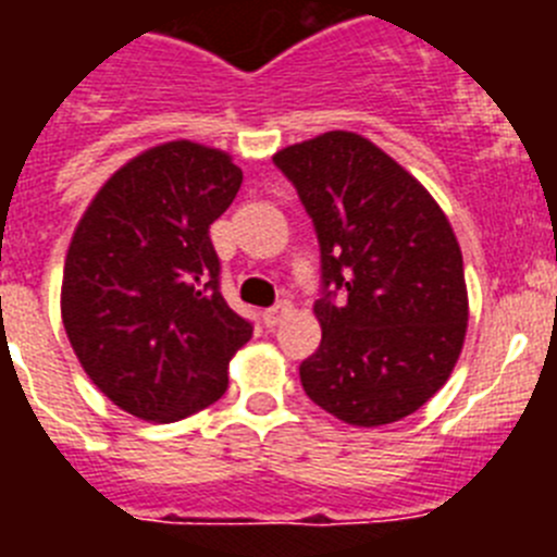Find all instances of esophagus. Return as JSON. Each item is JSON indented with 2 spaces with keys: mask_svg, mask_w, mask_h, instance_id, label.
Instances as JSON below:
<instances>
[{
  "mask_svg": "<svg viewBox=\"0 0 557 557\" xmlns=\"http://www.w3.org/2000/svg\"><path fill=\"white\" fill-rule=\"evenodd\" d=\"M293 312V307H289L287 301H282V304H275V307H270V309H264V314H262V321H264V326L268 329H273V326H278V323L284 321V318H287V314Z\"/></svg>",
  "mask_w": 557,
  "mask_h": 557,
  "instance_id": "esophagus-1",
  "label": "esophagus"
}]
</instances>
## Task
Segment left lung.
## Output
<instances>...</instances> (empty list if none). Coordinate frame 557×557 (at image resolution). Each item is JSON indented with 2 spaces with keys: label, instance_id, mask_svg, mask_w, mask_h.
Instances as JSON below:
<instances>
[{
  "label": "left lung",
  "instance_id": "obj_1",
  "mask_svg": "<svg viewBox=\"0 0 557 557\" xmlns=\"http://www.w3.org/2000/svg\"><path fill=\"white\" fill-rule=\"evenodd\" d=\"M321 245L323 339L301 362L314 405L354 426L412 416L460 357L469 298L462 253L430 191L357 133L275 152Z\"/></svg>",
  "mask_w": 557,
  "mask_h": 557
}]
</instances>
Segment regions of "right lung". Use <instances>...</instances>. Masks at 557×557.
<instances>
[{
    "label": "right lung",
    "mask_w": 557,
    "mask_h": 557,
    "mask_svg": "<svg viewBox=\"0 0 557 557\" xmlns=\"http://www.w3.org/2000/svg\"><path fill=\"white\" fill-rule=\"evenodd\" d=\"M239 186L225 152L170 141L113 172L72 236L63 329L88 379L131 416L172 424L228 391L253 323L220 293L209 225Z\"/></svg>",
    "instance_id": "obj_1"
}]
</instances>
